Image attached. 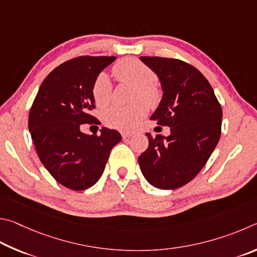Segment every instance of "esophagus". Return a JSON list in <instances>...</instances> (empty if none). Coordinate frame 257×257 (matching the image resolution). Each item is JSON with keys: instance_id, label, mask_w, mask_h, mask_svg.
Masks as SVG:
<instances>
[{"instance_id": "esophagus-1", "label": "esophagus", "mask_w": 257, "mask_h": 257, "mask_svg": "<svg viewBox=\"0 0 257 257\" xmlns=\"http://www.w3.org/2000/svg\"><path fill=\"white\" fill-rule=\"evenodd\" d=\"M133 134L132 133H127V132H121V138L123 139H127L130 137H132Z\"/></svg>"}]
</instances>
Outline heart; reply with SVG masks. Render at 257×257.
<instances>
[{
  "mask_svg": "<svg viewBox=\"0 0 257 257\" xmlns=\"http://www.w3.org/2000/svg\"><path fill=\"white\" fill-rule=\"evenodd\" d=\"M115 78L123 83L136 85L134 100H141L148 107H155L161 98V91L156 84V74L149 66L136 57L121 58L112 67ZM92 98L99 107L106 106L112 96V85L109 76L99 73L94 79ZM146 114V108L141 102L132 105H112L102 111L101 118L107 126L112 128L128 131L136 126Z\"/></svg>",
  "mask_w": 257,
  "mask_h": 257,
  "instance_id": "1",
  "label": "heart"
}]
</instances>
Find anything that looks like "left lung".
I'll return each instance as SVG.
<instances>
[{"label": "left lung", "mask_w": 257, "mask_h": 257, "mask_svg": "<svg viewBox=\"0 0 257 257\" xmlns=\"http://www.w3.org/2000/svg\"><path fill=\"white\" fill-rule=\"evenodd\" d=\"M141 61L158 75L164 91L150 119L169 126L170 136L147 133L149 147L139 165L152 186L175 190L190 183L209 160L221 134L222 109L196 67L177 58L142 56Z\"/></svg>", "instance_id": "1"}]
</instances>
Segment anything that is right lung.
<instances>
[{
  "instance_id": "right-lung-1",
  "label": "right lung",
  "mask_w": 257,
  "mask_h": 257,
  "mask_svg": "<svg viewBox=\"0 0 257 257\" xmlns=\"http://www.w3.org/2000/svg\"><path fill=\"white\" fill-rule=\"evenodd\" d=\"M115 56H78L49 73L29 111L28 126L42 164L61 185L83 191L101 177L112 147L120 140L115 130L100 136L80 131L81 124H97L91 89L97 75Z\"/></svg>"
}]
</instances>
